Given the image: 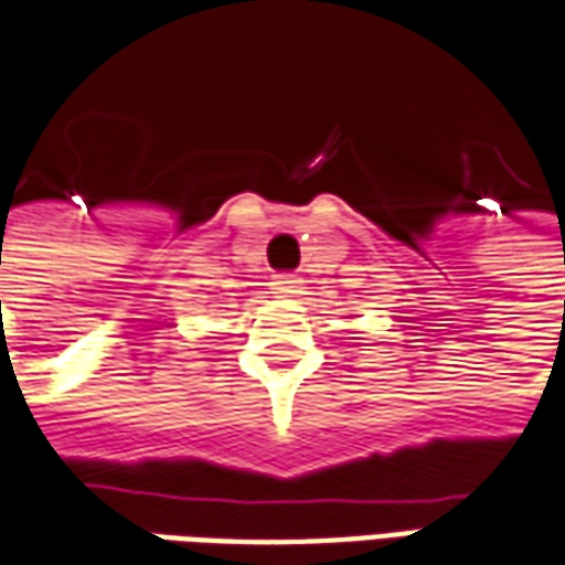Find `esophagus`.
I'll use <instances>...</instances> for the list:
<instances>
[{"mask_svg":"<svg viewBox=\"0 0 565 565\" xmlns=\"http://www.w3.org/2000/svg\"><path fill=\"white\" fill-rule=\"evenodd\" d=\"M271 294H278V297H297V294H302V278L290 275V271L275 275L271 278Z\"/></svg>","mask_w":565,"mask_h":565,"instance_id":"esophagus-1","label":"esophagus"}]
</instances>
